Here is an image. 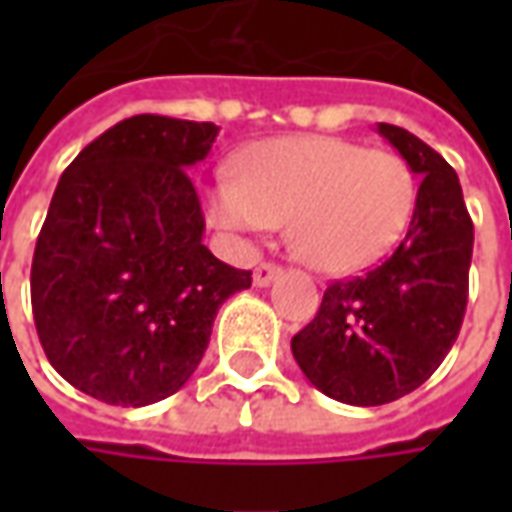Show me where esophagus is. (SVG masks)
Listing matches in <instances>:
<instances>
[{
    "instance_id": "esophagus-1",
    "label": "esophagus",
    "mask_w": 512,
    "mask_h": 512,
    "mask_svg": "<svg viewBox=\"0 0 512 512\" xmlns=\"http://www.w3.org/2000/svg\"><path fill=\"white\" fill-rule=\"evenodd\" d=\"M279 274H282V268H279L277 263H260V266L255 268V285L257 288H268Z\"/></svg>"
}]
</instances>
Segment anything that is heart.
Segmentation results:
<instances>
[{
    "mask_svg": "<svg viewBox=\"0 0 512 512\" xmlns=\"http://www.w3.org/2000/svg\"><path fill=\"white\" fill-rule=\"evenodd\" d=\"M417 205V178L392 150H365L337 136H288L255 145L235 183L208 194L222 230L252 235L288 222L293 255L326 274L376 263L403 238Z\"/></svg>",
    "mask_w": 512,
    "mask_h": 512,
    "instance_id": "obj_1",
    "label": "heart"
}]
</instances>
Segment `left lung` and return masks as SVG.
Masks as SVG:
<instances>
[{
  "label": "left lung",
  "mask_w": 512,
  "mask_h": 512,
  "mask_svg": "<svg viewBox=\"0 0 512 512\" xmlns=\"http://www.w3.org/2000/svg\"><path fill=\"white\" fill-rule=\"evenodd\" d=\"M378 134L419 175L406 238L365 277L332 282L293 340V359L323 395L384 406L428 381L461 332L474 224L455 169L406 128Z\"/></svg>",
  "instance_id": "8db88e82"
}]
</instances>
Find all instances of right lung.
Masks as SVG:
<instances>
[{"label": "right lung", "mask_w": 512, "mask_h": 512, "mask_svg": "<svg viewBox=\"0 0 512 512\" xmlns=\"http://www.w3.org/2000/svg\"><path fill=\"white\" fill-rule=\"evenodd\" d=\"M216 134L136 115L62 172L32 257V315L51 367L84 395L134 408L175 395L219 307L252 285L202 244L189 169Z\"/></svg>", "instance_id": "obj_1"}]
</instances>
